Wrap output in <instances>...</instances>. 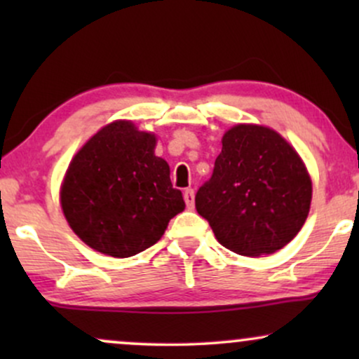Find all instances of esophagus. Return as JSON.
<instances>
[{
    "label": "esophagus",
    "instance_id": "esophagus-1",
    "mask_svg": "<svg viewBox=\"0 0 359 359\" xmlns=\"http://www.w3.org/2000/svg\"><path fill=\"white\" fill-rule=\"evenodd\" d=\"M184 201H185V205H187L189 209L194 208V191H192V189H185V191H184Z\"/></svg>",
    "mask_w": 359,
    "mask_h": 359
}]
</instances>
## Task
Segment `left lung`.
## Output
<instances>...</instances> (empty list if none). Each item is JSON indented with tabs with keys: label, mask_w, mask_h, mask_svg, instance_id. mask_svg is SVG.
<instances>
[{
	"label": "left lung",
	"mask_w": 359,
	"mask_h": 359,
	"mask_svg": "<svg viewBox=\"0 0 359 359\" xmlns=\"http://www.w3.org/2000/svg\"><path fill=\"white\" fill-rule=\"evenodd\" d=\"M311 199V177L297 151L270 128L238 125L222 137L196 209L224 248L259 257L294 240Z\"/></svg>",
	"instance_id": "8db88e82"
}]
</instances>
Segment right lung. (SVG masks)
<instances>
[{"instance_id":"obj_1","label":"right lung","mask_w":359,"mask_h":359,"mask_svg":"<svg viewBox=\"0 0 359 359\" xmlns=\"http://www.w3.org/2000/svg\"><path fill=\"white\" fill-rule=\"evenodd\" d=\"M156 140L130 121L97 131L74 156L60 189V204L86 245L116 258L150 248L168 221L184 211L170 168L155 156Z\"/></svg>"}]
</instances>
